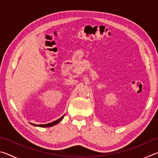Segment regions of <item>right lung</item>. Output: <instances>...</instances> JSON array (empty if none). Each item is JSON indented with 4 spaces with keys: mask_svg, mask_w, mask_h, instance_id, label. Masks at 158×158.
Returning a JSON list of instances; mask_svg holds the SVG:
<instances>
[{
    "mask_svg": "<svg viewBox=\"0 0 158 158\" xmlns=\"http://www.w3.org/2000/svg\"><path fill=\"white\" fill-rule=\"evenodd\" d=\"M64 117V116H63L61 118H60L59 119H58L57 121H55L52 123H48V124H45V125H35V124H33V123H31V125H34V126H37V127H52L53 126V125L58 124V123H59L61 120L63 119V118Z\"/></svg>",
    "mask_w": 158,
    "mask_h": 158,
    "instance_id": "1",
    "label": "right lung"
}]
</instances>
